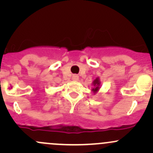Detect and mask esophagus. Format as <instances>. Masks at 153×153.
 Masks as SVG:
<instances>
[{
    "instance_id": "esophagus-1",
    "label": "esophagus",
    "mask_w": 153,
    "mask_h": 153,
    "mask_svg": "<svg viewBox=\"0 0 153 153\" xmlns=\"http://www.w3.org/2000/svg\"><path fill=\"white\" fill-rule=\"evenodd\" d=\"M72 79H73V80H78V75H73V78H72Z\"/></svg>"
}]
</instances>
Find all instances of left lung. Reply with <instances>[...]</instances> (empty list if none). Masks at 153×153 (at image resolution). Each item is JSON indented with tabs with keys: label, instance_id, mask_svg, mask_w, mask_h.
<instances>
[{
	"label": "left lung",
	"instance_id": "obj_1",
	"mask_svg": "<svg viewBox=\"0 0 153 153\" xmlns=\"http://www.w3.org/2000/svg\"><path fill=\"white\" fill-rule=\"evenodd\" d=\"M100 84H101V82H100L99 78H96L93 82V85H94V88H92V91L94 92V94H96L99 90V86H100Z\"/></svg>",
	"mask_w": 153,
	"mask_h": 153
}]
</instances>
